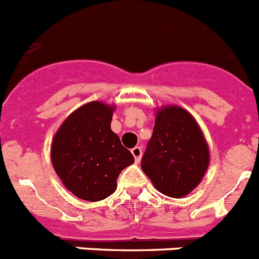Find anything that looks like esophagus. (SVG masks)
<instances>
[{"label":"esophagus","mask_w":259,"mask_h":259,"mask_svg":"<svg viewBox=\"0 0 259 259\" xmlns=\"http://www.w3.org/2000/svg\"><path fill=\"white\" fill-rule=\"evenodd\" d=\"M132 153H133V156H134V158H135V162L141 161V158H142V148H141V147H134V148L132 150Z\"/></svg>","instance_id":"34e87169"}]
</instances>
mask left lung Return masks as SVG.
<instances>
[{
  "label": "left lung",
  "instance_id": "1",
  "mask_svg": "<svg viewBox=\"0 0 259 259\" xmlns=\"http://www.w3.org/2000/svg\"><path fill=\"white\" fill-rule=\"evenodd\" d=\"M208 165V144L195 118L181 107L158 109L142 157L153 186L166 196L183 197L201 182Z\"/></svg>",
  "mask_w": 259,
  "mask_h": 259
}]
</instances>
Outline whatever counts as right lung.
<instances>
[{
	"mask_svg": "<svg viewBox=\"0 0 259 259\" xmlns=\"http://www.w3.org/2000/svg\"><path fill=\"white\" fill-rule=\"evenodd\" d=\"M113 109L101 102L80 107L51 143V161L63 185L86 201L112 195L121 170L134 162L132 152L111 130Z\"/></svg>",
	"mask_w": 259,
	"mask_h": 259,
	"instance_id": "add662e5",
	"label": "right lung"
}]
</instances>
